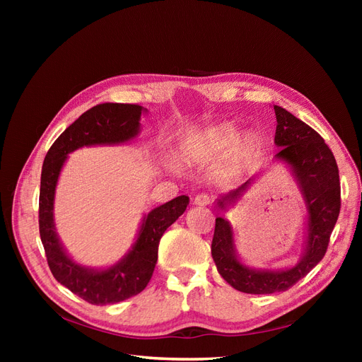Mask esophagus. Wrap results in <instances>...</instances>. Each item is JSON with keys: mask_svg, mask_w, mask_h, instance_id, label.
I'll return each mask as SVG.
<instances>
[{"mask_svg": "<svg viewBox=\"0 0 362 362\" xmlns=\"http://www.w3.org/2000/svg\"><path fill=\"white\" fill-rule=\"evenodd\" d=\"M194 205H199V206H205V205H210L213 202V196L208 194V193H199L194 196Z\"/></svg>", "mask_w": 362, "mask_h": 362, "instance_id": "34e87169", "label": "esophagus"}]
</instances>
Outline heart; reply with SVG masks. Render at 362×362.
Returning <instances> with one entry per match:
<instances>
[{
  "label": "heart",
  "instance_id": "b5f03b06",
  "mask_svg": "<svg viewBox=\"0 0 362 362\" xmlns=\"http://www.w3.org/2000/svg\"><path fill=\"white\" fill-rule=\"evenodd\" d=\"M238 141V131L233 125H217L206 131V133L199 140V152L206 157H216L218 154L231 149ZM255 148V139L252 136L245 137V140L240 141L238 154L240 157L249 156L252 149Z\"/></svg>",
  "mask_w": 362,
  "mask_h": 362
}]
</instances>
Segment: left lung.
I'll use <instances>...</instances> for the list:
<instances>
[{
    "label": "left lung",
    "instance_id": "8db88e82",
    "mask_svg": "<svg viewBox=\"0 0 362 362\" xmlns=\"http://www.w3.org/2000/svg\"><path fill=\"white\" fill-rule=\"evenodd\" d=\"M275 115L278 122L275 144L279 146L275 158L288 164L303 194L308 211L306 240L303 255L293 267L284 270L252 269L238 259L231 223L223 217H217L211 243L217 272L229 286L249 294L286 291L308 275L326 254L341 206L338 166L329 146L317 131L286 108L275 105ZM250 181L217 199V205L225 210L228 205L235 204Z\"/></svg>",
    "mask_w": 362,
    "mask_h": 362
}]
</instances>
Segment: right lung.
I'll return each instance as SVG.
<instances>
[{
  "label": "right lung",
  "mask_w": 362,
  "mask_h": 362,
  "mask_svg": "<svg viewBox=\"0 0 362 362\" xmlns=\"http://www.w3.org/2000/svg\"><path fill=\"white\" fill-rule=\"evenodd\" d=\"M137 104L105 103L92 107L54 141L43 160L39 194V233L51 273L62 286L92 305L122 302L144 291L154 273L158 243L164 231L189 205V196H178L149 211L141 222L136 243L128 254L108 269L83 267L66 254L54 226V194L68 154L83 146L119 145L134 139L140 116Z\"/></svg>",
  "instance_id": "add662e5"
}]
</instances>
